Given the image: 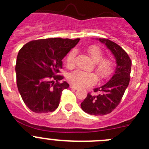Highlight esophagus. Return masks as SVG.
<instances>
[{
	"label": "esophagus",
	"instance_id": "34e87169",
	"mask_svg": "<svg viewBox=\"0 0 149 149\" xmlns=\"http://www.w3.org/2000/svg\"><path fill=\"white\" fill-rule=\"evenodd\" d=\"M70 88H71V89H75V90H76V89H78V87H77V86H74V85H72V84H71V85H70Z\"/></svg>",
	"mask_w": 149,
	"mask_h": 149
}]
</instances>
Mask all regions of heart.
<instances>
[{
  "label": "heart",
  "mask_w": 149,
  "mask_h": 149,
  "mask_svg": "<svg viewBox=\"0 0 149 149\" xmlns=\"http://www.w3.org/2000/svg\"><path fill=\"white\" fill-rule=\"evenodd\" d=\"M88 54L95 62V68L98 76L101 78H106L113 72L114 68V60L111 57H104V52L98 45H91L86 48ZM77 51L73 49L68 54L65 63L68 68H73L75 63ZM69 83L76 86L82 87L94 85L98 77L93 72H85L81 70L72 72L68 75Z\"/></svg>",
  "instance_id": "1"
}]
</instances>
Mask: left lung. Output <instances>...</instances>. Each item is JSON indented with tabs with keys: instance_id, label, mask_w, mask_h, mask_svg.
Listing matches in <instances>:
<instances>
[{
	"instance_id": "1",
	"label": "left lung",
	"mask_w": 149,
	"mask_h": 149,
	"mask_svg": "<svg viewBox=\"0 0 149 149\" xmlns=\"http://www.w3.org/2000/svg\"><path fill=\"white\" fill-rule=\"evenodd\" d=\"M99 40L105 43L113 54L117 66L109 81L103 86L95 88L93 94L88 93L81 103L82 110L93 116L107 115L116 108L128 86L131 70V58L122 47L110 39Z\"/></svg>"
}]
</instances>
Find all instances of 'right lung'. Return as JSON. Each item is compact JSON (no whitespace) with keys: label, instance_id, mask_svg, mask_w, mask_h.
Instances as JSON below:
<instances>
[{"label":"right lung","instance_id":"add662e5","mask_svg":"<svg viewBox=\"0 0 149 149\" xmlns=\"http://www.w3.org/2000/svg\"><path fill=\"white\" fill-rule=\"evenodd\" d=\"M80 39L49 38L30 41L18 54L16 83L22 100L36 113L53 112L60 104L62 92L69 86L60 83L63 59Z\"/></svg>","mask_w":149,"mask_h":149}]
</instances>
